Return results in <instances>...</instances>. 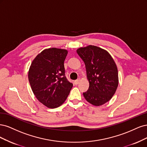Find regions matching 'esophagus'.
<instances>
[{
    "mask_svg": "<svg viewBox=\"0 0 147 147\" xmlns=\"http://www.w3.org/2000/svg\"><path fill=\"white\" fill-rule=\"evenodd\" d=\"M80 79H77V80H74V84H75L76 85H78V84L80 82Z\"/></svg>",
    "mask_w": 147,
    "mask_h": 147,
    "instance_id": "34e87169",
    "label": "esophagus"
}]
</instances>
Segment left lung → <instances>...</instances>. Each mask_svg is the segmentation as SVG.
Instances as JSON below:
<instances>
[{
  "label": "left lung",
  "mask_w": 147,
  "mask_h": 147,
  "mask_svg": "<svg viewBox=\"0 0 147 147\" xmlns=\"http://www.w3.org/2000/svg\"><path fill=\"white\" fill-rule=\"evenodd\" d=\"M76 52L86 65L89 82V88L83 95L91 105L102 106L111 100L118 86L115 61L106 50L96 46L82 47Z\"/></svg>",
  "instance_id": "obj_1"
}]
</instances>
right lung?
<instances>
[{"label": "right lung", "mask_w": 147, "mask_h": 147, "mask_svg": "<svg viewBox=\"0 0 147 147\" xmlns=\"http://www.w3.org/2000/svg\"><path fill=\"white\" fill-rule=\"evenodd\" d=\"M67 54L64 49H45L30 66L28 78L32 90L38 100L50 109L62 105L73 87L65 74L64 61Z\"/></svg>", "instance_id": "add662e5"}]
</instances>
